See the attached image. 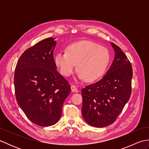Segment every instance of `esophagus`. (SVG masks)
Segmentation results:
<instances>
[{
	"mask_svg": "<svg viewBox=\"0 0 149 149\" xmlns=\"http://www.w3.org/2000/svg\"><path fill=\"white\" fill-rule=\"evenodd\" d=\"M71 90L72 91V92H77V88L75 87L74 85H72L71 86Z\"/></svg>",
	"mask_w": 149,
	"mask_h": 149,
	"instance_id": "34e87169",
	"label": "esophagus"
}]
</instances>
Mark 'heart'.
Instances as JSON below:
<instances>
[{
	"instance_id": "obj_1",
	"label": "heart",
	"mask_w": 149,
	"mask_h": 149,
	"mask_svg": "<svg viewBox=\"0 0 149 149\" xmlns=\"http://www.w3.org/2000/svg\"><path fill=\"white\" fill-rule=\"evenodd\" d=\"M61 74L69 77L77 64L79 79L92 82L103 76L111 61L109 50L90 41L74 43L66 47V52H57L54 58Z\"/></svg>"
}]
</instances>
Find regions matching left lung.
Segmentation results:
<instances>
[{"mask_svg":"<svg viewBox=\"0 0 149 149\" xmlns=\"http://www.w3.org/2000/svg\"><path fill=\"white\" fill-rule=\"evenodd\" d=\"M115 58L104 76L81 91L82 115L88 124L103 127L111 124L122 112L131 94L132 69L119 47L111 43Z\"/></svg>","mask_w":149,"mask_h":149,"instance_id":"left-lung-1","label":"left lung"}]
</instances>
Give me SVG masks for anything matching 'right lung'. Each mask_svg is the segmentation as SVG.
I'll return each instance as SVG.
<instances>
[{
	"label": "right lung",
	"mask_w": 149,
	"mask_h": 149,
	"mask_svg": "<svg viewBox=\"0 0 149 149\" xmlns=\"http://www.w3.org/2000/svg\"><path fill=\"white\" fill-rule=\"evenodd\" d=\"M54 39L43 40L25 50L15 72L18 106L31 122L42 127L58 122L63 104L70 92V85L56 70Z\"/></svg>",
	"instance_id": "1"
}]
</instances>
